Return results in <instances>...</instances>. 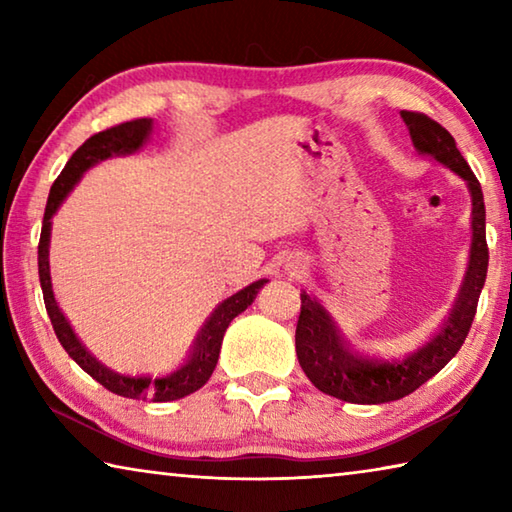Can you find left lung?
Instances as JSON below:
<instances>
[{
    "label": "left lung",
    "instance_id": "left-lung-1",
    "mask_svg": "<svg viewBox=\"0 0 512 512\" xmlns=\"http://www.w3.org/2000/svg\"><path fill=\"white\" fill-rule=\"evenodd\" d=\"M411 142L420 155H429L465 180L472 196V241L470 259L458 289L454 305L427 343L397 359H381L363 354L341 334L332 314L311 298L300 293V318L296 327V352L300 368L311 384L325 395L352 404H384L402 400L436 372L443 370L461 350L476 314L481 289L488 275V244H485V205L479 180L456 149L454 137L438 121L420 112L402 110Z\"/></svg>",
    "mask_w": 512,
    "mask_h": 512
}]
</instances>
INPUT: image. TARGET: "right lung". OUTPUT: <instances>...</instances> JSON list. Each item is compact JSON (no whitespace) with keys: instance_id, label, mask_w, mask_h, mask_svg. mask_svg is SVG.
<instances>
[{"instance_id":"add662e5","label":"right lung","mask_w":512,"mask_h":512,"mask_svg":"<svg viewBox=\"0 0 512 512\" xmlns=\"http://www.w3.org/2000/svg\"><path fill=\"white\" fill-rule=\"evenodd\" d=\"M153 131V119H135L119 124L108 131H101L92 135L90 140H85L83 146L76 149L72 158L67 160L65 169L60 171L56 183L51 185V192L47 198L45 207V219H42V232H40V244H38V275H40V287L42 296H45V307L54 325V332L58 336L60 345L65 352L72 357L79 366L88 372L92 379H97L103 388H108L110 393L128 397V400H151V402H173L180 397H187L189 393L198 391L205 386V381L212 377L219 361L223 334L232 318H237L241 311H246L253 300L257 298L259 289L268 282L266 277L248 284L237 293H232L230 298L216 305V309L205 320L201 332L196 334V339L189 348V354L180 366L169 372L164 377H131V375H119V372L110 370L108 366L94 357V354L85 348L79 336L69 325L63 309L58 307L54 289H51V271H49V241H51V219L58 212V207L63 205L69 192L76 187V183L83 178V173L92 169L94 164L112 158V155H133L142 149L146 140L151 137Z\"/></svg>"}]
</instances>
